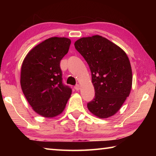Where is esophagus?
Segmentation results:
<instances>
[{
	"label": "esophagus",
	"mask_w": 156,
	"mask_h": 156,
	"mask_svg": "<svg viewBox=\"0 0 156 156\" xmlns=\"http://www.w3.org/2000/svg\"><path fill=\"white\" fill-rule=\"evenodd\" d=\"M73 87H74V89H76V91H78L79 89H80V85H79V84H76V85Z\"/></svg>",
	"instance_id": "1"
}]
</instances>
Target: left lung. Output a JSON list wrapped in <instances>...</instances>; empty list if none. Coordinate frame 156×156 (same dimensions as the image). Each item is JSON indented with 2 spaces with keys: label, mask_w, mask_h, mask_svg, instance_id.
Segmentation results:
<instances>
[{
  "label": "left lung",
  "mask_w": 156,
  "mask_h": 156,
  "mask_svg": "<svg viewBox=\"0 0 156 156\" xmlns=\"http://www.w3.org/2000/svg\"><path fill=\"white\" fill-rule=\"evenodd\" d=\"M75 48L89 65L94 98L87 103L89 110L100 118L114 115L130 94L132 71L126 53L100 36L82 38Z\"/></svg>",
  "instance_id": "1"
}]
</instances>
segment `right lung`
<instances>
[{
    "label": "right lung",
    "mask_w": 156,
    "mask_h": 156,
    "mask_svg": "<svg viewBox=\"0 0 156 156\" xmlns=\"http://www.w3.org/2000/svg\"><path fill=\"white\" fill-rule=\"evenodd\" d=\"M70 44L67 38H48L31 49L23 62L21 88L33 109L43 117L60 114L72 94L63 83L60 66Z\"/></svg>",
    "instance_id": "1"
}]
</instances>
